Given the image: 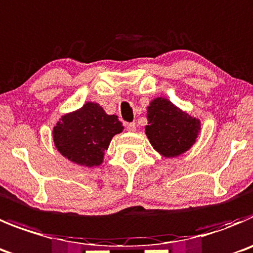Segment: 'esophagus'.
<instances>
[{"instance_id": "esophagus-1", "label": "esophagus", "mask_w": 253, "mask_h": 253, "mask_svg": "<svg viewBox=\"0 0 253 253\" xmlns=\"http://www.w3.org/2000/svg\"><path fill=\"white\" fill-rule=\"evenodd\" d=\"M126 130H128V131H135L136 130L135 123H128V124H126Z\"/></svg>"}]
</instances>
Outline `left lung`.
<instances>
[{"label": "left lung", "mask_w": 253, "mask_h": 253, "mask_svg": "<svg viewBox=\"0 0 253 253\" xmlns=\"http://www.w3.org/2000/svg\"><path fill=\"white\" fill-rule=\"evenodd\" d=\"M145 134L159 154L173 158L196 143L201 122L178 109L166 98H157L148 106Z\"/></svg>", "instance_id": "left-lung-1"}]
</instances>
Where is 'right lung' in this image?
<instances>
[{
  "label": "right lung",
  "instance_id": "right-lung-1",
  "mask_svg": "<svg viewBox=\"0 0 253 253\" xmlns=\"http://www.w3.org/2000/svg\"><path fill=\"white\" fill-rule=\"evenodd\" d=\"M117 115H108L99 104L86 103L61 117L52 130L56 149L70 162L85 167L103 163L104 154L115 134L123 131Z\"/></svg>",
  "mask_w": 253,
  "mask_h": 253
}]
</instances>
